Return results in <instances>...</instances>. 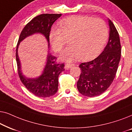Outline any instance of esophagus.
Masks as SVG:
<instances>
[{"mask_svg":"<svg viewBox=\"0 0 132 132\" xmlns=\"http://www.w3.org/2000/svg\"><path fill=\"white\" fill-rule=\"evenodd\" d=\"M75 65V64H65V69H69V68H71L72 67H73Z\"/></svg>","mask_w":132,"mask_h":132,"instance_id":"obj_1","label":"esophagus"}]
</instances>
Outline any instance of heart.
Instances as JSON below:
<instances>
[{
  "label": "heart",
  "instance_id": "1",
  "mask_svg": "<svg viewBox=\"0 0 132 132\" xmlns=\"http://www.w3.org/2000/svg\"><path fill=\"white\" fill-rule=\"evenodd\" d=\"M60 27H53L50 41L55 51L61 52L70 38V46L61 54V58L67 62L81 57L86 61L100 53L108 38L106 23L102 19L88 16H73L59 22Z\"/></svg>",
  "mask_w": 132,
  "mask_h": 132
}]
</instances>
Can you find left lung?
I'll return each mask as SVG.
<instances>
[{
	"instance_id": "left-lung-1",
	"label": "left lung",
	"mask_w": 132,
	"mask_h": 132,
	"mask_svg": "<svg viewBox=\"0 0 132 132\" xmlns=\"http://www.w3.org/2000/svg\"><path fill=\"white\" fill-rule=\"evenodd\" d=\"M109 41L102 53L93 61L79 65L81 73L77 88L81 94L93 97L104 93L116 75L121 54L118 32L111 20Z\"/></svg>"
}]
</instances>
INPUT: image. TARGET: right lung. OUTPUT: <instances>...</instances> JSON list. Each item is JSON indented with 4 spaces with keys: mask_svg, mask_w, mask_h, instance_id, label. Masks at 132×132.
Returning a JSON list of instances; mask_svg holds the SVG:
<instances>
[{
    "mask_svg": "<svg viewBox=\"0 0 132 132\" xmlns=\"http://www.w3.org/2000/svg\"><path fill=\"white\" fill-rule=\"evenodd\" d=\"M62 15L61 14H43L34 17L21 31L16 48L15 57L20 79L28 91L39 97H48L55 95L58 89V77L64 71V64H57V57L48 53L46 64L42 74L36 78H28L23 75L18 55L19 44L26 37L35 34H41L46 38L49 47V35L53 23Z\"/></svg>",
    "mask_w": 132,
    "mask_h": 132,
    "instance_id": "1",
    "label": "right lung"
}]
</instances>
